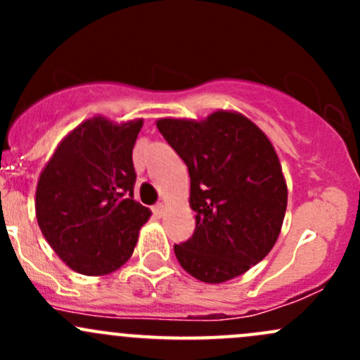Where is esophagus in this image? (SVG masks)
<instances>
[{"label":"esophagus","mask_w":360,"mask_h":360,"mask_svg":"<svg viewBox=\"0 0 360 360\" xmlns=\"http://www.w3.org/2000/svg\"><path fill=\"white\" fill-rule=\"evenodd\" d=\"M163 214H165V205H163V203H157V205L153 207V216L163 217Z\"/></svg>","instance_id":"34e87169"}]
</instances>
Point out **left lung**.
Returning <instances> with one entry per match:
<instances>
[{
    "instance_id": "8db88e82",
    "label": "left lung",
    "mask_w": 360,
    "mask_h": 360,
    "mask_svg": "<svg viewBox=\"0 0 360 360\" xmlns=\"http://www.w3.org/2000/svg\"><path fill=\"white\" fill-rule=\"evenodd\" d=\"M157 127L190 172L193 235L174 245L181 266L219 284L245 274L277 242L288 186L274 146L240 112L216 111L202 122L162 118Z\"/></svg>"
}]
</instances>
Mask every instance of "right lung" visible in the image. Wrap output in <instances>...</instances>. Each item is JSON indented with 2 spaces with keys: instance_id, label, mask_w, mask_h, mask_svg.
Masks as SVG:
<instances>
[{
  "instance_id": "add662e5",
  "label": "right lung",
  "mask_w": 360,
  "mask_h": 360,
  "mask_svg": "<svg viewBox=\"0 0 360 360\" xmlns=\"http://www.w3.org/2000/svg\"><path fill=\"white\" fill-rule=\"evenodd\" d=\"M143 120L118 125L103 116L68 134L36 188L43 237L71 270L106 275L132 256L151 210L134 200L132 150Z\"/></svg>"
}]
</instances>
